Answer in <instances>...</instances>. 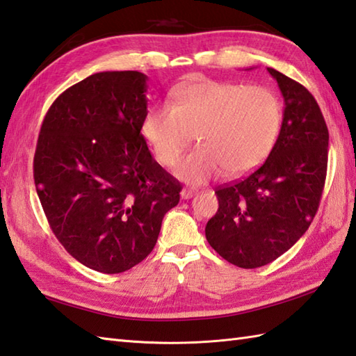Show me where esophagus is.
Here are the masks:
<instances>
[{
    "instance_id": "obj_1",
    "label": "esophagus",
    "mask_w": 356,
    "mask_h": 356,
    "mask_svg": "<svg viewBox=\"0 0 356 356\" xmlns=\"http://www.w3.org/2000/svg\"><path fill=\"white\" fill-rule=\"evenodd\" d=\"M194 194H195V190H191V188H184V190L180 191V197L186 200V199H191Z\"/></svg>"
}]
</instances>
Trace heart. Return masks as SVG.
<instances>
[{
	"label": "heart",
	"instance_id": "obj_1",
	"mask_svg": "<svg viewBox=\"0 0 356 356\" xmlns=\"http://www.w3.org/2000/svg\"><path fill=\"white\" fill-rule=\"evenodd\" d=\"M283 104L270 88L197 79L174 88L172 104L159 102L142 119V134L165 166L177 165L197 133L200 145L177 168L188 184H205L226 171L251 172L278 139Z\"/></svg>",
	"mask_w": 356,
	"mask_h": 356
}]
</instances>
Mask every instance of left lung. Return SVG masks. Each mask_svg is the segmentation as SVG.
<instances>
[{
  "mask_svg": "<svg viewBox=\"0 0 356 356\" xmlns=\"http://www.w3.org/2000/svg\"><path fill=\"white\" fill-rule=\"evenodd\" d=\"M284 97L278 139L259 168L216 188L218 209L207 240L226 261L254 269L277 260L311 226L327 172L329 130L315 97L274 69Z\"/></svg>",
  "mask_w": 356,
  "mask_h": 356,
  "instance_id": "obj_1",
  "label": "left lung"
}]
</instances>
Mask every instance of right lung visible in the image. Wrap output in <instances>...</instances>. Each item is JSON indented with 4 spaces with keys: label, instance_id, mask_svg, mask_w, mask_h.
<instances>
[{
    "label": "right lung",
    "instance_id": "1",
    "mask_svg": "<svg viewBox=\"0 0 356 356\" xmlns=\"http://www.w3.org/2000/svg\"><path fill=\"white\" fill-rule=\"evenodd\" d=\"M147 79L133 70L82 79L51 104L36 143L33 179L53 234L102 274L147 259L182 191L140 133Z\"/></svg>",
    "mask_w": 356,
    "mask_h": 356
}]
</instances>
